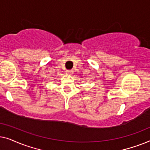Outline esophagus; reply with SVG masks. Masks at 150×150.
<instances>
[{"label":"esophagus","mask_w":150,"mask_h":150,"mask_svg":"<svg viewBox=\"0 0 150 150\" xmlns=\"http://www.w3.org/2000/svg\"><path fill=\"white\" fill-rule=\"evenodd\" d=\"M73 70H67L66 71V74H69V75H71L73 74Z\"/></svg>","instance_id":"obj_1"}]
</instances>
